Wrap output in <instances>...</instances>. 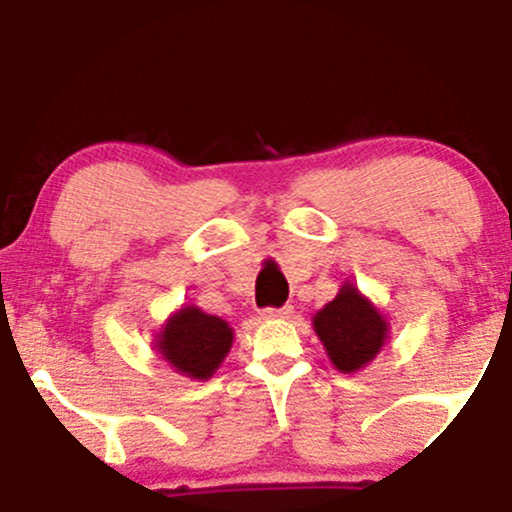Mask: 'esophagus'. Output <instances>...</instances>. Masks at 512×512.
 Here are the masks:
<instances>
[{"label": "esophagus", "instance_id": "esophagus-1", "mask_svg": "<svg viewBox=\"0 0 512 512\" xmlns=\"http://www.w3.org/2000/svg\"><path fill=\"white\" fill-rule=\"evenodd\" d=\"M291 315H293L291 305H284V308H267V310H262L264 320H286V317H291Z\"/></svg>", "mask_w": 512, "mask_h": 512}]
</instances>
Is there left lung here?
I'll use <instances>...</instances> for the list:
<instances>
[{
  "label": "left lung",
  "instance_id": "left-lung-1",
  "mask_svg": "<svg viewBox=\"0 0 512 512\" xmlns=\"http://www.w3.org/2000/svg\"><path fill=\"white\" fill-rule=\"evenodd\" d=\"M313 330L339 373L370 366L390 339L387 317L351 281H344L337 296L313 315Z\"/></svg>",
  "mask_w": 512,
  "mask_h": 512
}]
</instances>
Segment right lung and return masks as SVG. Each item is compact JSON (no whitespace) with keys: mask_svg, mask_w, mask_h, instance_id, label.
I'll return each instance as SVG.
<instances>
[{"mask_svg":"<svg viewBox=\"0 0 512 512\" xmlns=\"http://www.w3.org/2000/svg\"><path fill=\"white\" fill-rule=\"evenodd\" d=\"M151 344L175 373L209 380L231 351L233 327L197 305H182L170 313Z\"/></svg>","mask_w":512,"mask_h":512,"instance_id":"right-lung-1","label":"right lung"}]
</instances>
